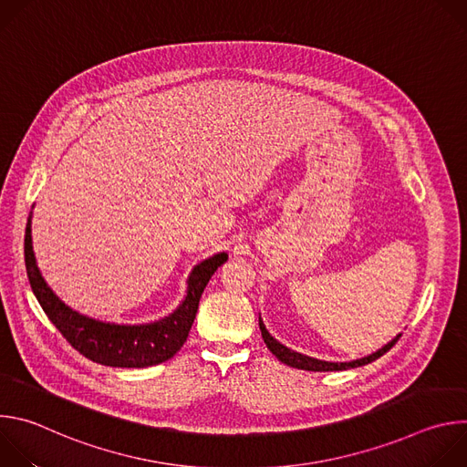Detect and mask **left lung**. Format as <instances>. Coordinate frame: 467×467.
I'll return each mask as SVG.
<instances>
[{"label": "left lung", "instance_id": "8db88e82", "mask_svg": "<svg viewBox=\"0 0 467 467\" xmlns=\"http://www.w3.org/2000/svg\"><path fill=\"white\" fill-rule=\"evenodd\" d=\"M258 325H260V332H262V338H264V344L265 348H268L283 364L290 366V368H297V369H306V371H344V369H353V368H360V366H366L373 360H377L379 357H382L386 351H389L395 342L399 340L397 335L391 342H388L384 348H380L379 351L364 357V358H357V360H351V362H327V360H319V358H312V357H306V355H301L286 346H283L279 340H275L268 328H265L262 317H258Z\"/></svg>", "mask_w": 467, "mask_h": 467}]
</instances>
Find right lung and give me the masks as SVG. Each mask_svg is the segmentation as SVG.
<instances>
[{"instance_id": "1", "label": "right lung", "mask_w": 467, "mask_h": 467, "mask_svg": "<svg viewBox=\"0 0 467 467\" xmlns=\"http://www.w3.org/2000/svg\"><path fill=\"white\" fill-rule=\"evenodd\" d=\"M33 211L26 227V270L31 290L49 321L83 357L110 368H150L170 360L186 342L197 305L214 272L227 262L225 251L195 264L186 279V296L179 306L151 323H110L88 317L66 305L44 281L31 236Z\"/></svg>"}]
</instances>
